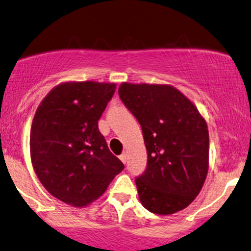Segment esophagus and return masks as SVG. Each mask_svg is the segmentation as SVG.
<instances>
[{
    "instance_id": "34e87169",
    "label": "esophagus",
    "mask_w": 251,
    "mask_h": 251,
    "mask_svg": "<svg viewBox=\"0 0 251 251\" xmlns=\"http://www.w3.org/2000/svg\"><path fill=\"white\" fill-rule=\"evenodd\" d=\"M119 158H120V160H122V162H123L124 164H126V160H127V155H126V153L120 154Z\"/></svg>"
}]
</instances>
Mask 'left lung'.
Wrapping results in <instances>:
<instances>
[{
	"mask_svg": "<svg viewBox=\"0 0 251 251\" xmlns=\"http://www.w3.org/2000/svg\"><path fill=\"white\" fill-rule=\"evenodd\" d=\"M118 92L142 126L148 151L146 170L135 178L144 208L163 216L185 209L200 194L208 175L205 119L170 85L123 82Z\"/></svg>",
	"mask_w": 251,
	"mask_h": 251,
	"instance_id": "obj_1",
	"label": "left lung"
}]
</instances>
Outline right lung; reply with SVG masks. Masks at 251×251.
Returning <instances> with one entry per match:
<instances>
[{"instance_id": "1", "label": "right lung", "mask_w": 251, "mask_h": 251, "mask_svg": "<svg viewBox=\"0 0 251 251\" xmlns=\"http://www.w3.org/2000/svg\"><path fill=\"white\" fill-rule=\"evenodd\" d=\"M114 92L116 83H60L36 109L30 131L31 164L45 189L63 203L88 205L124 170L98 127Z\"/></svg>"}]
</instances>
